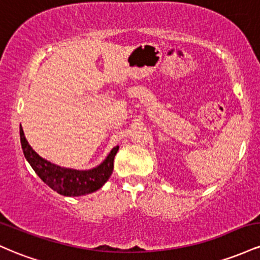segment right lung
Masks as SVG:
<instances>
[{
  "label": "right lung",
  "instance_id": "1",
  "mask_svg": "<svg viewBox=\"0 0 260 260\" xmlns=\"http://www.w3.org/2000/svg\"><path fill=\"white\" fill-rule=\"evenodd\" d=\"M20 144L26 161L32 170L51 189L64 197H79L100 189L109 180L113 170V159L117 154L118 147H115L107 155L106 159L90 170H74L61 168L41 157L29 145L25 139L23 128H19Z\"/></svg>",
  "mask_w": 260,
  "mask_h": 260
}]
</instances>
